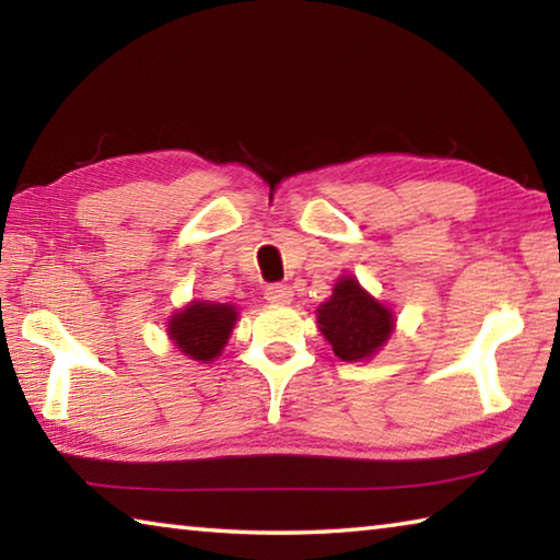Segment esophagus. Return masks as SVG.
Returning a JSON list of instances; mask_svg holds the SVG:
<instances>
[{"label": "esophagus", "mask_w": 560, "mask_h": 560, "mask_svg": "<svg viewBox=\"0 0 560 560\" xmlns=\"http://www.w3.org/2000/svg\"><path fill=\"white\" fill-rule=\"evenodd\" d=\"M293 291L291 287H287V283H269L267 291H264V299L271 301V303H287L291 301Z\"/></svg>", "instance_id": "obj_1"}]
</instances>
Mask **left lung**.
<instances>
[{"label":"left lung","mask_w":560,"mask_h":560,"mask_svg":"<svg viewBox=\"0 0 560 560\" xmlns=\"http://www.w3.org/2000/svg\"><path fill=\"white\" fill-rule=\"evenodd\" d=\"M318 328L340 360L373 355L393 334V314L383 303L360 289L353 277H343L324 306L318 308Z\"/></svg>","instance_id":"obj_1"}]
</instances>
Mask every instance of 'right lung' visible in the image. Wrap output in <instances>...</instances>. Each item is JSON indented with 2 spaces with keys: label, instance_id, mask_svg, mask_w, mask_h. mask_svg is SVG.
Instances as JSON below:
<instances>
[{
  "label": "right lung",
  "instance_id": "1",
  "mask_svg": "<svg viewBox=\"0 0 560 560\" xmlns=\"http://www.w3.org/2000/svg\"><path fill=\"white\" fill-rule=\"evenodd\" d=\"M236 320V308L230 303H202L195 301L192 306L173 316L170 320V338L185 355L192 360H212L222 353L226 338L232 334Z\"/></svg>",
  "mask_w": 560,
  "mask_h": 560
}]
</instances>
